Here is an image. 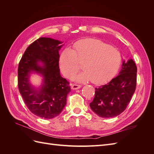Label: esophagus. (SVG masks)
Returning a JSON list of instances; mask_svg holds the SVG:
<instances>
[{
    "label": "esophagus",
    "mask_w": 154,
    "mask_h": 154,
    "mask_svg": "<svg viewBox=\"0 0 154 154\" xmlns=\"http://www.w3.org/2000/svg\"><path fill=\"white\" fill-rule=\"evenodd\" d=\"M82 87V85H77V84H72L71 85V88L72 90H76Z\"/></svg>",
    "instance_id": "esophagus-1"
}]
</instances>
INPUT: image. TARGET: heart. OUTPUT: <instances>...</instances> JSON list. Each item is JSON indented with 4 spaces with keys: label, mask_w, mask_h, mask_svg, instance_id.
Listing matches in <instances>:
<instances>
[{
    "label": "heart",
    "mask_w": 154,
    "mask_h": 154,
    "mask_svg": "<svg viewBox=\"0 0 154 154\" xmlns=\"http://www.w3.org/2000/svg\"><path fill=\"white\" fill-rule=\"evenodd\" d=\"M73 50L65 49L60 57V67L65 76L71 78L83 63L85 71L74 77L79 82L92 81L103 84L112 79L119 69L122 57L119 51L100 40L84 39L73 44Z\"/></svg>",
    "instance_id": "b5f03b06"
}]
</instances>
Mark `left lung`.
<instances>
[{
	"mask_svg": "<svg viewBox=\"0 0 154 154\" xmlns=\"http://www.w3.org/2000/svg\"><path fill=\"white\" fill-rule=\"evenodd\" d=\"M137 67L132 59L123 60L118 75L110 82L96 88L92 110L100 117L110 118L119 115L127 108L136 90Z\"/></svg>",
	"mask_w": 154,
	"mask_h": 154,
	"instance_id": "1",
	"label": "left lung"
}]
</instances>
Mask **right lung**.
I'll list each match as a JSON object with an SVG mask.
<instances>
[{"label":"right lung","mask_w":154,"mask_h":154,"mask_svg":"<svg viewBox=\"0 0 154 154\" xmlns=\"http://www.w3.org/2000/svg\"><path fill=\"white\" fill-rule=\"evenodd\" d=\"M63 42L41 37L29 45L18 68V86L26 106L32 114L52 119L62 112L71 91L69 83L60 75L59 51ZM43 77L38 88L30 82V74Z\"/></svg>","instance_id":"obj_1"}]
</instances>
